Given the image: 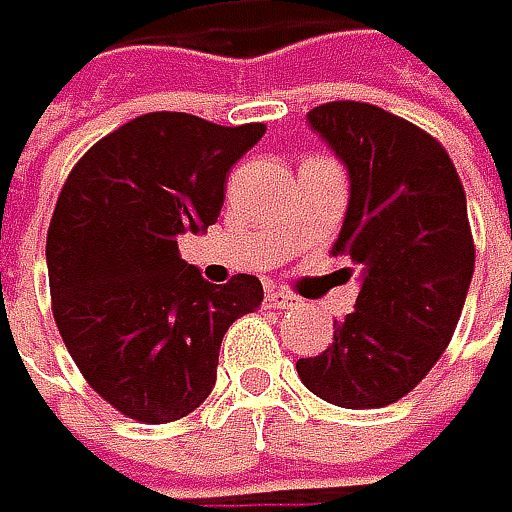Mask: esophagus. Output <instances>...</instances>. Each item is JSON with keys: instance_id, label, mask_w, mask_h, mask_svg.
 Returning <instances> with one entry per match:
<instances>
[{"instance_id": "esophagus-1", "label": "esophagus", "mask_w": 512, "mask_h": 512, "mask_svg": "<svg viewBox=\"0 0 512 512\" xmlns=\"http://www.w3.org/2000/svg\"><path fill=\"white\" fill-rule=\"evenodd\" d=\"M266 301H269V307H278V310H289V307H298V298H295L292 292H286V289H269Z\"/></svg>"}]
</instances>
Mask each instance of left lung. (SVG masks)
Wrapping results in <instances>:
<instances>
[{
    "label": "left lung",
    "mask_w": 512,
    "mask_h": 512,
    "mask_svg": "<svg viewBox=\"0 0 512 512\" xmlns=\"http://www.w3.org/2000/svg\"><path fill=\"white\" fill-rule=\"evenodd\" d=\"M307 118L350 173L333 255L362 284L330 347L295 371L333 406H391L435 368L464 310L475 269L464 185L435 136L382 106L330 101Z\"/></svg>",
    "instance_id": "1"
}]
</instances>
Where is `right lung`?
Instances as JSON below:
<instances>
[{"mask_svg": "<svg viewBox=\"0 0 512 512\" xmlns=\"http://www.w3.org/2000/svg\"><path fill=\"white\" fill-rule=\"evenodd\" d=\"M263 124L147 112L72 167L48 226L51 313L83 379L138 423H173L217 382L226 330L263 301L255 275L202 281L179 234L214 226L226 173Z\"/></svg>", "mask_w": 512, "mask_h": 512, "instance_id": "add662e5", "label": "right lung"}]
</instances>
